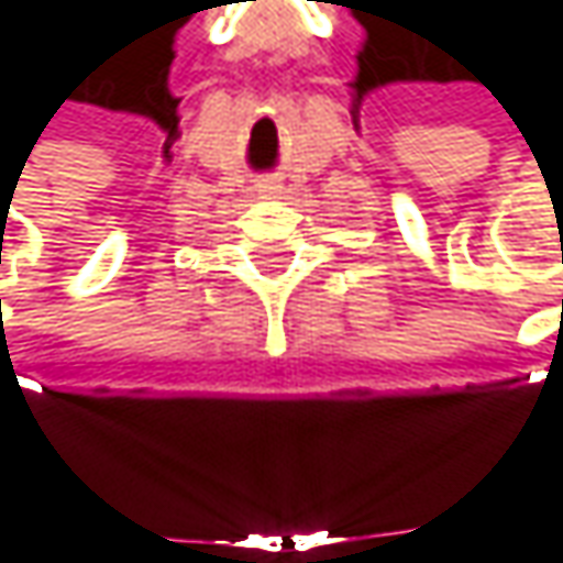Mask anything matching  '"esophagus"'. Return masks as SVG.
Listing matches in <instances>:
<instances>
[{
	"mask_svg": "<svg viewBox=\"0 0 563 563\" xmlns=\"http://www.w3.org/2000/svg\"><path fill=\"white\" fill-rule=\"evenodd\" d=\"M256 194L260 197H275V194H282V185L275 178H263V181H256Z\"/></svg>",
	"mask_w": 563,
	"mask_h": 563,
	"instance_id": "obj_1",
	"label": "esophagus"
}]
</instances>
